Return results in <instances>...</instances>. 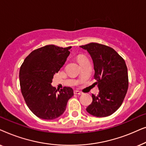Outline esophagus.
<instances>
[{
	"instance_id": "esophagus-1",
	"label": "esophagus",
	"mask_w": 146,
	"mask_h": 146,
	"mask_svg": "<svg viewBox=\"0 0 146 146\" xmlns=\"http://www.w3.org/2000/svg\"><path fill=\"white\" fill-rule=\"evenodd\" d=\"M74 94H77V95H82L83 93L79 90H74Z\"/></svg>"
}]
</instances>
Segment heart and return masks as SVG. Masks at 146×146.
<instances>
[{
	"mask_svg": "<svg viewBox=\"0 0 146 146\" xmlns=\"http://www.w3.org/2000/svg\"><path fill=\"white\" fill-rule=\"evenodd\" d=\"M78 59L79 62H80L84 60H86V59H87V58L84 56V55H79L78 57Z\"/></svg>",
	"mask_w": 146,
	"mask_h": 146,
	"instance_id": "obj_1",
	"label": "heart"
}]
</instances>
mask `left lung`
<instances>
[{"instance_id":"8db88e82","label":"left lung","mask_w":146,"mask_h":146,"mask_svg":"<svg viewBox=\"0 0 146 146\" xmlns=\"http://www.w3.org/2000/svg\"><path fill=\"white\" fill-rule=\"evenodd\" d=\"M93 60L94 79L99 93L92 94V102L86 111L96 117H106L114 113L122 104L128 88L125 62L113 48L98 43L81 46Z\"/></svg>"}]
</instances>
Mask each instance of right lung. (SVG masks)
<instances>
[{"label":"right lung","mask_w":146,"mask_h":146,"mask_svg":"<svg viewBox=\"0 0 146 146\" xmlns=\"http://www.w3.org/2000/svg\"><path fill=\"white\" fill-rule=\"evenodd\" d=\"M71 46L47 45L32 52L26 58L19 72L22 94L31 111L44 119H54L64 112L73 90H58L51 85L54 75L64 64Z\"/></svg>","instance_id":"obj_1"}]
</instances>
